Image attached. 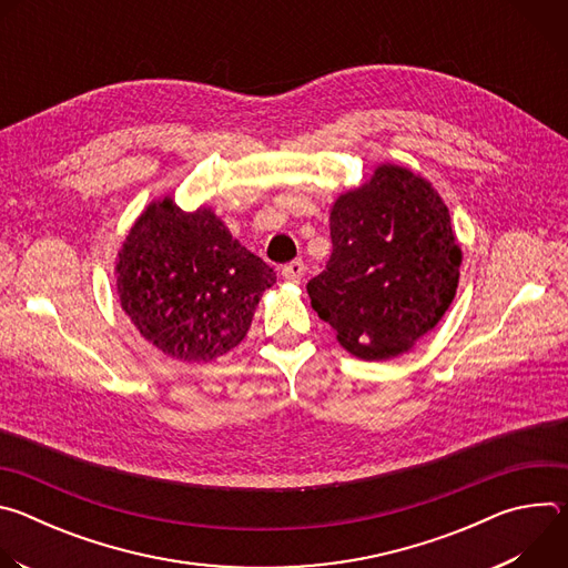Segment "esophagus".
Instances as JSON below:
<instances>
[{
  "mask_svg": "<svg viewBox=\"0 0 568 568\" xmlns=\"http://www.w3.org/2000/svg\"><path fill=\"white\" fill-rule=\"evenodd\" d=\"M303 272H305L303 263H301V261H292V263H287V265L283 267L281 274H283V278H285L287 283H301Z\"/></svg>",
  "mask_w": 568,
  "mask_h": 568,
  "instance_id": "34e87169",
  "label": "esophagus"
}]
</instances>
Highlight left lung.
Listing matches in <instances>:
<instances>
[{
    "instance_id": "1",
    "label": "left lung",
    "mask_w": 568,
    "mask_h": 568,
    "mask_svg": "<svg viewBox=\"0 0 568 568\" xmlns=\"http://www.w3.org/2000/svg\"><path fill=\"white\" fill-rule=\"evenodd\" d=\"M333 256L307 283L316 314L364 362L409 353L449 310L463 265L452 215L434 184L379 164L331 209Z\"/></svg>"
}]
</instances>
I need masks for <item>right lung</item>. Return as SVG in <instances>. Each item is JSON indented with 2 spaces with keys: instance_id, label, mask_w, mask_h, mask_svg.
Masks as SVG:
<instances>
[{
  "instance_id": "right-lung-1",
  "label": "right lung",
  "mask_w": 568,
  "mask_h": 568,
  "mask_svg": "<svg viewBox=\"0 0 568 568\" xmlns=\"http://www.w3.org/2000/svg\"><path fill=\"white\" fill-rule=\"evenodd\" d=\"M116 294L136 333L178 362H213L247 337L274 270L231 235L209 206L152 200L128 229Z\"/></svg>"
}]
</instances>
